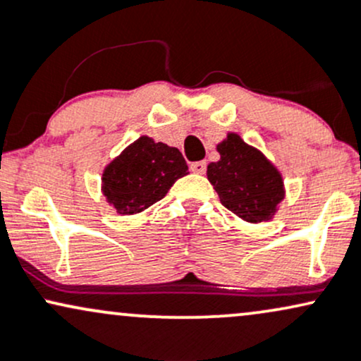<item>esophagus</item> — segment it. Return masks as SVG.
<instances>
[{"label": "esophagus", "mask_w": 361, "mask_h": 361, "mask_svg": "<svg viewBox=\"0 0 361 361\" xmlns=\"http://www.w3.org/2000/svg\"><path fill=\"white\" fill-rule=\"evenodd\" d=\"M190 171H192L194 173H204L206 172V162H194L190 164Z\"/></svg>", "instance_id": "1"}]
</instances>
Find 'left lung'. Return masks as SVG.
Segmentation results:
<instances>
[{"instance_id":"1","label":"left lung","mask_w":361,"mask_h":361,"mask_svg":"<svg viewBox=\"0 0 361 361\" xmlns=\"http://www.w3.org/2000/svg\"><path fill=\"white\" fill-rule=\"evenodd\" d=\"M216 150L219 160L207 165L206 176L221 204L247 223L270 221L286 197L281 171L233 131Z\"/></svg>"}]
</instances>
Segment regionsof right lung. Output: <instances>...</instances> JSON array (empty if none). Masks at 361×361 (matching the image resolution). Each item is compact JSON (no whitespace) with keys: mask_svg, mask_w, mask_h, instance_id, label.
<instances>
[{"mask_svg":"<svg viewBox=\"0 0 361 361\" xmlns=\"http://www.w3.org/2000/svg\"><path fill=\"white\" fill-rule=\"evenodd\" d=\"M184 176L188 164L180 152L143 135L106 165L101 192L120 216L138 214L160 201Z\"/></svg>","mask_w":361,"mask_h":361,"instance_id":"1","label":"right lung"}]
</instances>
